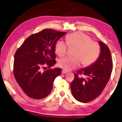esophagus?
I'll use <instances>...</instances> for the list:
<instances>
[{"label": "esophagus", "instance_id": "1", "mask_svg": "<svg viewBox=\"0 0 122 122\" xmlns=\"http://www.w3.org/2000/svg\"><path fill=\"white\" fill-rule=\"evenodd\" d=\"M68 72L67 71H65V70H62V73L63 74H65V73H67Z\"/></svg>", "mask_w": 122, "mask_h": 122}]
</instances>
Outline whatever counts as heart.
I'll list each match as a JSON object with an SVG mask.
<instances>
[{"label": "heart", "mask_w": 122, "mask_h": 122, "mask_svg": "<svg viewBox=\"0 0 122 122\" xmlns=\"http://www.w3.org/2000/svg\"><path fill=\"white\" fill-rule=\"evenodd\" d=\"M66 42L59 40L55 46L56 53L59 56L66 55L68 45L76 46L74 57H65L58 62L59 66L66 71H71L79 67L81 63L85 66L93 64L99 58L100 54V47L99 44L92 41L89 36L81 32H76L66 37ZM68 44L67 45V44Z\"/></svg>", "instance_id": "b5f03b06"}]
</instances>
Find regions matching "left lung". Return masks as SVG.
Instances as JSON below:
<instances>
[{
	"instance_id": "1",
	"label": "left lung",
	"mask_w": 122,
	"mask_h": 122,
	"mask_svg": "<svg viewBox=\"0 0 122 122\" xmlns=\"http://www.w3.org/2000/svg\"><path fill=\"white\" fill-rule=\"evenodd\" d=\"M100 54L93 64L77 71L86 78L74 74L71 84L73 96L81 102H88L98 97L106 87L112 71V61L108 46L99 41Z\"/></svg>"
}]
</instances>
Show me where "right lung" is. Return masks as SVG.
<instances>
[{
  "instance_id": "obj_1",
  "label": "right lung",
  "mask_w": 122,
  "mask_h": 122,
  "mask_svg": "<svg viewBox=\"0 0 122 122\" xmlns=\"http://www.w3.org/2000/svg\"><path fill=\"white\" fill-rule=\"evenodd\" d=\"M66 32L45 29L25 40L14 56V74L23 92L30 98L41 99L51 93L60 68L48 69L55 61V46ZM44 71H43V69Z\"/></svg>"
}]
</instances>
